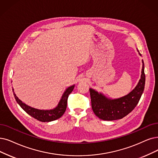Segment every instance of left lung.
I'll return each mask as SVG.
<instances>
[{
  "mask_svg": "<svg viewBox=\"0 0 158 158\" xmlns=\"http://www.w3.org/2000/svg\"><path fill=\"white\" fill-rule=\"evenodd\" d=\"M140 56L141 54L137 50ZM141 78L134 89L127 95L112 99L107 97L102 93L89 88L93 111L98 118L104 121L121 119L127 116L138 104L144 91L145 84L144 65L142 60Z\"/></svg>",
  "mask_w": 158,
  "mask_h": 158,
  "instance_id": "obj_1",
  "label": "left lung"
}]
</instances>
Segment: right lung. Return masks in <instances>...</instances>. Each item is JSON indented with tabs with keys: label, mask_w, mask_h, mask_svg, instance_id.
Returning <instances> with one entry per match:
<instances>
[{
	"label": "right lung",
	"mask_w": 158,
	"mask_h": 158,
	"mask_svg": "<svg viewBox=\"0 0 158 158\" xmlns=\"http://www.w3.org/2000/svg\"><path fill=\"white\" fill-rule=\"evenodd\" d=\"M74 85H73L67 88L64 93H63L61 98L57 106L51 110H39L29 106L27 104L23 102L16 96L14 88L12 90H13L14 95L17 102L21 106V108L24 111H26L28 115L41 122H50L60 118L64 115V113H65L67 108V103L69 95L73 91Z\"/></svg>",
	"instance_id": "add662e5"
}]
</instances>
